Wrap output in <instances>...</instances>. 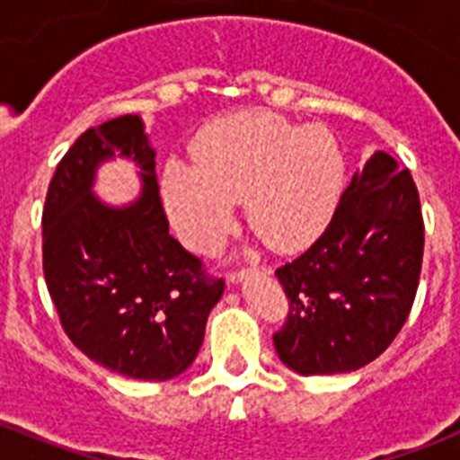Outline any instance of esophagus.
Instances as JSON below:
<instances>
[{
  "label": "esophagus",
  "instance_id": "34e87169",
  "mask_svg": "<svg viewBox=\"0 0 460 460\" xmlns=\"http://www.w3.org/2000/svg\"><path fill=\"white\" fill-rule=\"evenodd\" d=\"M251 274H260L258 270H242V271H233V274H227V280H230V283H242L243 279H246V276H251Z\"/></svg>",
  "mask_w": 460,
  "mask_h": 460
}]
</instances>
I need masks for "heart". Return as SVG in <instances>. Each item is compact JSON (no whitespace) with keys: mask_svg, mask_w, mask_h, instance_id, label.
I'll return each mask as SVG.
<instances>
[{"mask_svg":"<svg viewBox=\"0 0 460 460\" xmlns=\"http://www.w3.org/2000/svg\"><path fill=\"white\" fill-rule=\"evenodd\" d=\"M343 181V149L329 128L242 112L207 126L190 161L170 158L161 198L174 233L200 253L223 242L237 200L270 246L295 251L327 227Z\"/></svg>","mask_w":460,"mask_h":460,"instance_id":"heart-1","label":"heart"}]
</instances>
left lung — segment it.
Here are the masks:
<instances>
[{"instance_id": "1", "label": "left lung", "mask_w": 460, "mask_h": 460, "mask_svg": "<svg viewBox=\"0 0 460 460\" xmlns=\"http://www.w3.org/2000/svg\"><path fill=\"white\" fill-rule=\"evenodd\" d=\"M424 255L420 193L410 170L376 152L352 174L327 230L276 270L290 299L274 334L279 359L299 376L367 367L408 320Z\"/></svg>"}]
</instances>
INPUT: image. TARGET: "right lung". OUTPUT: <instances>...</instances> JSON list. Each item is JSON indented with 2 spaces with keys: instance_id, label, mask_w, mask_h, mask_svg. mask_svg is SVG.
Instances as JSON below:
<instances>
[{
  "instance_id": "right-lung-1",
  "label": "right lung",
  "mask_w": 460,
  "mask_h": 460,
  "mask_svg": "<svg viewBox=\"0 0 460 460\" xmlns=\"http://www.w3.org/2000/svg\"><path fill=\"white\" fill-rule=\"evenodd\" d=\"M115 157L141 170V193L126 206L93 190L100 165ZM43 274L68 339L108 371L164 382L195 361L226 283L170 237L142 117L93 126L57 165L43 209Z\"/></svg>"
}]
</instances>
